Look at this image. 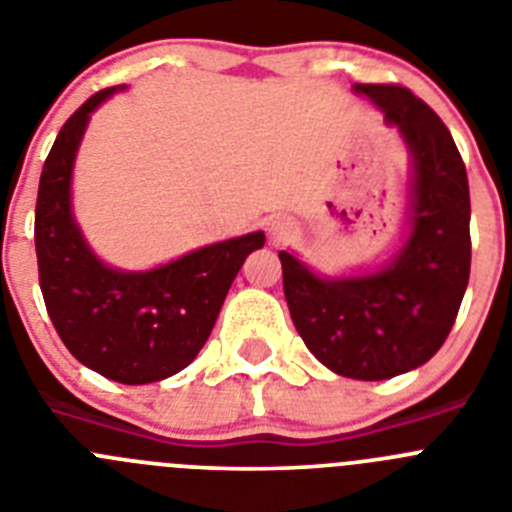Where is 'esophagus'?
Wrapping results in <instances>:
<instances>
[{
	"mask_svg": "<svg viewBox=\"0 0 512 512\" xmlns=\"http://www.w3.org/2000/svg\"><path fill=\"white\" fill-rule=\"evenodd\" d=\"M266 228H269L271 241H277V243L287 241V238H292V235H295V223H292L289 217H271Z\"/></svg>",
	"mask_w": 512,
	"mask_h": 512,
	"instance_id": "obj_1",
	"label": "esophagus"
}]
</instances>
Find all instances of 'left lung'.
<instances>
[{
	"label": "left lung",
	"mask_w": 512,
	"mask_h": 512,
	"mask_svg": "<svg viewBox=\"0 0 512 512\" xmlns=\"http://www.w3.org/2000/svg\"><path fill=\"white\" fill-rule=\"evenodd\" d=\"M377 104L410 156L408 230L377 269L323 277L282 251L289 315L310 354L341 377L413 372L449 336L469 284V182L449 128L413 92L354 84Z\"/></svg>",
	"instance_id": "1"
}]
</instances>
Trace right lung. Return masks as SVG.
Listing matches in <instances>:
<instances>
[{"label":"right lung","instance_id":"1","mask_svg":"<svg viewBox=\"0 0 512 512\" xmlns=\"http://www.w3.org/2000/svg\"><path fill=\"white\" fill-rule=\"evenodd\" d=\"M122 89L94 94L58 133L40 174L35 253L45 307L71 354L112 382L151 384L200 354L235 274L266 235L210 243L146 271L99 259L76 223L71 182L92 112Z\"/></svg>","mask_w":512,"mask_h":512}]
</instances>
